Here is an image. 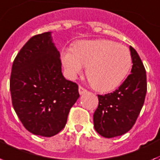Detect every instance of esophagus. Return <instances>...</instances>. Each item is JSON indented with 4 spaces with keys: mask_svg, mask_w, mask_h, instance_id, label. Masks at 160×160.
Instances as JSON below:
<instances>
[{
    "mask_svg": "<svg viewBox=\"0 0 160 160\" xmlns=\"http://www.w3.org/2000/svg\"><path fill=\"white\" fill-rule=\"evenodd\" d=\"M87 92V90H85V88H83L82 86H79V93L80 95H83Z\"/></svg>",
    "mask_w": 160,
    "mask_h": 160,
    "instance_id": "1",
    "label": "esophagus"
}]
</instances>
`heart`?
Here are the masks:
<instances>
[{"label":"heart","mask_w":160,"mask_h":160,"mask_svg":"<svg viewBox=\"0 0 160 160\" xmlns=\"http://www.w3.org/2000/svg\"><path fill=\"white\" fill-rule=\"evenodd\" d=\"M61 62L67 77L74 80L84 66L91 86L100 92H109L123 82L132 66L128 48L107 39L82 40L73 48H64Z\"/></svg>","instance_id":"heart-1"}]
</instances>
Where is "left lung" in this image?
<instances>
[{
  "label": "left lung",
  "mask_w": 160,
  "mask_h": 160,
  "mask_svg": "<svg viewBox=\"0 0 160 160\" xmlns=\"http://www.w3.org/2000/svg\"><path fill=\"white\" fill-rule=\"evenodd\" d=\"M130 75L112 93L98 95L99 104L93 116L94 128L102 137L115 138L132 128L144 103L147 77L142 62L133 48Z\"/></svg>",
  "instance_id": "obj_1"
}]
</instances>
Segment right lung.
Listing matches in <instances>:
<instances>
[{"label": "right lung", "instance_id": "obj_1", "mask_svg": "<svg viewBox=\"0 0 160 160\" xmlns=\"http://www.w3.org/2000/svg\"><path fill=\"white\" fill-rule=\"evenodd\" d=\"M13 108L25 128L52 137L64 128L80 94L62 74L59 52L48 32L32 37L14 59L10 79Z\"/></svg>", "mask_w": 160, "mask_h": 160}]
</instances>
